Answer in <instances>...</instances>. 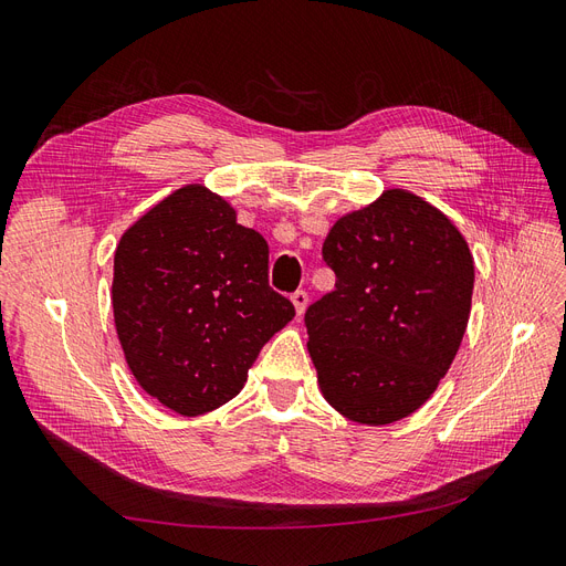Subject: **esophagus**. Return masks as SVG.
I'll list each match as a JSON object with an SVG mask.
<instances>
[{
	"mask_svg": "<svg viewBox=\"0 0 566 566\" xmlns=\"http://www.w3.org/2000/svg\"><path fill=\"white\" fill-rule=\"evenodd\" d=\"M293 304H295V312H297V316H302L304 312H306V304H310V295L304 293V290H297V293H293Z\"/></svg>",
	"mask_w": 566,
	"mask_h": 566,
	"instance_id": "1",
	"label": "esophagus"
}]
</instances>
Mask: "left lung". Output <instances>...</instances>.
<instances>
[{
	"mask_svg": "<svg viewBox=\"0 0 566 566\" xmlns=\"http://www.w3.org/2000/svg\"><path fill=\"white\" fill-rule=\"evenodd\" d=\"M323 260L335 290L304 314L323 399L358 424L408 418L432 397L465 335L468 241L432 202L387 188L335 221Z\"/></svg>",
	"mask_w": 566,
	"mask_h": 566,
	"instance_id": "8db88e82",
	"label": "left lung"
}]
</instances>
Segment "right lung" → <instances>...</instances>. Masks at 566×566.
Segmentation results:
<instances>
[{
	"mask_svg": "<svg viewBox=\"0 0 566 566\" xmlns=\"http://www.w3.org/2000/svg\"><path fill=\"white\" fill-rule=\"evenodd\" d=\"M113 316L136 382L191 418L245 387L295 306L269 287L264 238L208 186L186 184L119 238Z\"/></svg>",
	"mask_w": 566,
	"mask_h": 566,
	"instance_id": "add662e5",
	"label": "right lung"
}]
</instances>
